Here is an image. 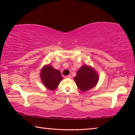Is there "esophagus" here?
<instances>
[{"mask_svg": "<svg viewBox=\"0 0 135 135\" xmlns=\"http://www.w3.org/2000/svg\"><path fill=\"white\" fill-rule=\"evenodd\" d=\"M65 78L66 79H70V78H71V75H68V76L65 77Z\"/></svg>", "mask_w": 135, "mask_h": 135, "instance_id": "34e87169", "label": "esophagus"}]
</instances>
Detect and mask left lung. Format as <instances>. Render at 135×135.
<instances>
[{
    "label": "left lung",
    "mask_w": 135,
    "mask_h": 135,
    "mask_svg": "<svg viewBox=\"0 0 135 135\" xmlns=\"http://www.w3.org/2000/svg\"><path fill=\"white\" fill-rule=\"evenodd\" d=\"M99 74L92 66L83 65L74 77L77 86L81 92H86L94 88L99 81Z\"/></svg>",
    "instance_id": "8db88e82"
}]
</instances>
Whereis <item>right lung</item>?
<instances>
[{"label": "right lung", "mask_w": 135, "mask_h": 135, "mask_svg": "<svg viewBox=\"0 0 135 135\" xmlns=\"http://www.w3.org/2000/svg\"><path fill=\"white\" fill-rule=\"evenodd\" d=\"M40 77L43 85L52 91L58 88L63 79L60 71L55 69L50 64L45 65L41 68Z\"/></svg>", "instance_id": "obj_1"}]
</instances>
